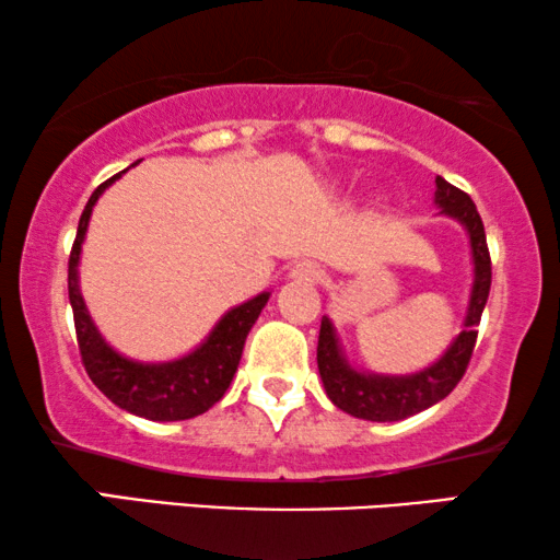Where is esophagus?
<instances>
[{"label":"esophagus","instance_id":"esophagus-1","mask_svg":"<svg viewBox=\"0 0 560 560\" xmlns=\"http://www.w3.org/2000/svg\"><path fill=\"white\" fill-rule=\"evenodd\" d=\"M320 275H324V270H320V265L318 262H311V259H303V262H298L293 267V278L295 280L316 282V280H320Z\"/></svg>","mask_w":560,"mask_h":560}]
</instances>
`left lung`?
<instances>
[{
  "instance_id": "left-lung-1",
  "label": "left lung",
  "mask_w": 560,
  "mask_h": 560,
  "mask_svg": "<svg viewBox=\"0 0 560 560\" xmlns=\"http://www.w3.org/2000/svg\"><path fill=\"white\" fill-rule=\"evenodd\" d=\"M435 206L443 217L456 219L469 234L474 285L464 318V331L451 341V347L443 351L439 362L425 366V370L416 374H374L359 372L349 364L331 318L324 316L318 334L320 380H324L328 400L354 418L372 420V423H393V420L416 416V412L443 400L462 382L466 366H469L474 343H477V326L487 305L489 285H492V259H489L485 224H481L477 206L464 190L451 186L441 175L435 178Z\"/></svg>"
}]
</instances>
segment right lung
I'll return each instance as SVG.
<instances>
[{
    "instance_id": "right-lung-1",
    "label": "right lung",
    "mask_w": 560,
    "mask_h": 560,
    "mask_svg": "<svg viewBox=\"0 0 560 560\" xmlns=\"http://www.w3.org/2000/svg\"><path fill=\"white\" fill-rule=\"evenodd\" d=\"M121 173L102 183L91 194L86 209L81 213L71 259H68V301H71L73 308L75 339H79L83 366H86L91 382L114 405L132 412V416L160 420V423L196 418L209 410L211 405H217L232 385L244 341H247L249 328L255 326L259 313L270 301V293H259L252 301L226 311L194 351H188L180 359H173V362H135V359H127L109 347L104 336L98 334L94 318L89 316L86 303H83L79 288V262L91 211H94L98 196L114 180L121 178Z\"/></svg>"
}]
</instances>
